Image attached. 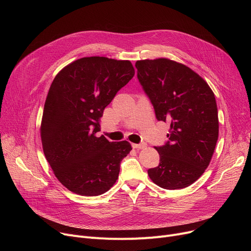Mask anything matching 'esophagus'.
<instances>
[{
	"label": "esophagus",
	"instance_id": "1",
	"mask_svg": "<svg viewBox=\"0 0 251 251\" xmlns=\"http://www.w3.org/2000/svg\"><path fill=\"white\" fill-rule=\"evenodd\" d=\"M148 144L146 142H141L138 144H133V148L134 149H138V150H142V149H146Z\"/></svg>",
	"mask_w": 251,
	"mask_h": 251
}]
</instances>
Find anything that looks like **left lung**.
<instances>
[{"mask_svg":"<svg viewBox=\"0 0 251 251\" xmlns=\"http://www.w3.org/2000/svg\"><path fill=\"white\" fill-rule=\"evenodd\" d=\"M135 67L156 120L170 124L169 139L155 147L160 164L148 170L149 176L164 189L185 188L203 174L218 141L214 92L199 74L174 61L141 60Z\"/></svg>","mask_w":251,"mask_h":251,"instance_id":"left-lung-1","label":"left lung"}]
</instances>
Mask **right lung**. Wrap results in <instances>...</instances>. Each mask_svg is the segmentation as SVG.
Returning <instances> with one entry per match:
<instances>
[{
  "instance_id": "1",
  "label": "right lung",
  "mask_w": 251,
  "mask_h": 251,
  "mask_svg": "<svg viewBox=\"0 0 251 251\" xmlns=\"http://www.w3.org/2000/svg\"><path fill=\"white\" fill-rule=\"evenodd\" d=\"M133 76L130 61L87 57L66 66L51 82L43 114L42 143L54 174L70 191L97 196L117 181L131 144L96 133L104 108Z\"/></svg>"
}]
</instances>
